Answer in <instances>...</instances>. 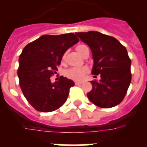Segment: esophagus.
Wrapping results in <instances>:
<instances>
[{"instance_id":"esophagus-1","label":"esophagus","mask_w":147,"mask_h":147,"mask_svg":"<svg viewBox=\"0 0 147 147\" xmlns=\"http://www.w3.org/2000/svg\"><path fill=\"white\" fill-rule=\"evenodd\" d=\"M82 84V82H75V85H81Z\"/></svg>"}]
</instances>
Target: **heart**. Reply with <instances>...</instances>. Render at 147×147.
Segmentation results:
<instances>
[{
  "label": "heart",
  "mask_w": 147,
  "mask_h": 147,
  "mask_svg": "<svg viewBox=\"0 0 147 147\" xmlns=\"http://www.w3.org/2000/svg\"><path fill=\"white\" fill-rule=\"evenodd\" d=\"M88 46L84 44H80L78 45L76 47V51H77L79 54L83 56L84 52L86 49H88ZM65 56L62 57V59H64ZM89 72V69L86 66H82V67H74L68 68L65 72V75L66 77L70 79V80H75V81H81L85 77L87 74Z\"/></svg>",
  "instance_id": "obj_1"
}]
</instances>
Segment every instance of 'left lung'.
Instances as JSON below:
<instances>
[{"label":"left lung","mask_w":147,"mask_h":147,"mask_svg":"<svg viewBox=\"0 0 147 147\" xmlns=\"http://www.w3.org/2000/svg\"><path fill=\"white\" fill-rule=\"evenodd\" d=\"M93 54L92 74L99 81H90L92 90L87 94L92 103L102 108L115 107L123 101L132 80L131 59L127 51L115 37L98 32H77Z\"/></svg>","instance_id":"8db88e82"}]
</instances>
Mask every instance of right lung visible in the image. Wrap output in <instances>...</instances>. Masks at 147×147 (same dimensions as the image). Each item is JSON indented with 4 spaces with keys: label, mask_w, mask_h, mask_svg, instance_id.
<instances>
[{
    "label": "right lung",
    "mask_w": 147,
    "mask_h": 147,
    "mask_svg": "<svg viewBox=\"0 0 147 147\" xmlns=\"http://www.w3.org/2000/svg\"><path fill=\"white\" fill-rule=\"evenodd\" d=\"M79 42L73 33L42 35L25 46L19 57L18 75L20 87L28 103L40 112H52L65 102L74 82L66 77L52 84L62 56Z\"/></svg>",
    "instance_id": "1"
}]
</instances>
